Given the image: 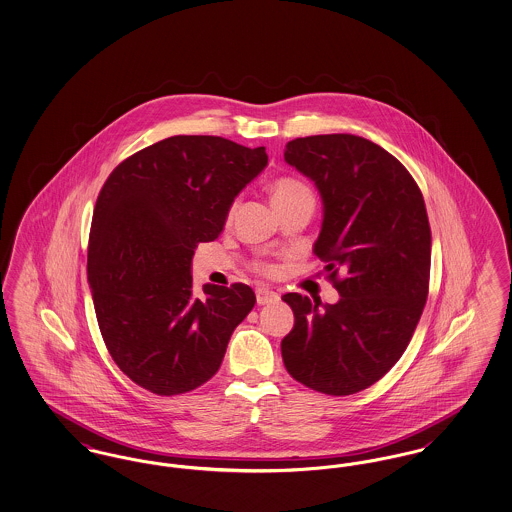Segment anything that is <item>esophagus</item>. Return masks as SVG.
<instances>
[{"mask_svg":"<svg viewBox=\"0 0 512 512\" xmlns=\"http://www.w3.org/2000/svg\"><path fill=\"white\" fill-rule=\"evenodd\" d=\"M255 295H257V303L259 305H272V303L280 301V295L272 292V290H268V288H257Z\"/></svg>","mask_w":512,"mask_h":512,"instance_id":"34e87169","label":"esophagus"}]
</instances>
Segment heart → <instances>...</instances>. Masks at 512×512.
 I'll return each mask as SVG.
<instances>
[{"mask_svg":"<svg viewBox=\"0 0 512 512\" xmlns=\"http://www.w3.org/2000/svg\"><path fill=\"white\" fill-rule=\"evenodd\" d=\"M270 199H272V205L278 207V205H288V203L299 201V199H313V192L303 180L293 178V176H282L272 182Z\"/></svg>","mask_w":512,"mask_h":512,"instance_id":"heart-1","label":"heart"}]
</instances>
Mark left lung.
Returning <instances> with one entry per match:
<instances>
[{
  "instance_id": "8db88e82",
  "label": "left lung",
  "mask_w": 512,
  "mask_h": 512,
  "mask_svg": "<svg viewBox=\"0 0 512 512\" xmlns=\"http://www.w3.org/2000/svg\"><path fill=\"white\" fill-rule=\"evenodd\" d=\"M284 159L317 186L322 226L313 253L340 301L286 293L295 324L282 359L303 386L351 395L399 361L426 305L432 234L424 197L393 155L361 136L297 138Z\"/></svg>"
}]
</instances>
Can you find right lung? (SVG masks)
Listing matches in <instances>:
<instances>
[{
    "mask_svg": "<svg viewBox=\"0 0 512 512\" xmlns=\"http://www.w3.org/2000/svg\"><path fill=\"white\" fill-rule=\"evenodd\" d=\"M268 165L265 147L172 136L124 159L96 201L88 284L103 341L122 372L157 395L215 376L253 305L245 284L192 293V259L219 238L234 199Z\"/></svg>",
    "mask_w": 512,
    "mask_h": 512,
    "instance_id": "right-lung-1",
    "label": "right lung"
}]
</instances>
